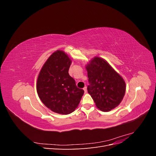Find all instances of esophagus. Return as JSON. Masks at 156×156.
<instances>
[{
    "label": "esophagus",
    "instance_id": "esophagus-1",
    "mask_svg": "<svg viewBox=\"0 0 156 156\" xmlns=\"http://www.w3.org/2000/svg\"><path fill=\"white\" fill-rule=\"evenodd\" d=\"M83 90H84V92H87V87H84V88H83Z\"/></svg>",
    "mask_w": 156,
    "mask_h": 156
}]
</instances>
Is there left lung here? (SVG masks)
Returning a JSON list of instances; mask_svg holds the SVG:
<instances>
[{
	"label": "left lung",
	"instance_id": "8db88e82",
	"mask_svg": "<svg viewBox=\"0 0 156 156\" xmlns=\"http://www.w3.org/2000/svg\"><path fill=\"white\" fill-rule=\"evenodd\" d=\"M88 94L99 109L107 112L119 105L126 92V83L105 60L96 57L87 66Z\"/></svg>",
	"mask_w": 156,
	"mask_h": 156
}]
</instances>
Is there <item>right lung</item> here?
<instances>
[{"label":"right lung","instance_id":"obj_1","mask_svg":"<svg viewBox=\"0 0 156 156\" xmlns=\"http://www.w3.org/2000/svg\"><path fill=\"white\" fill-rule=\"evenodd\" d=\"M72 61L62 51L52 54L42 67L37 81V92L49 109L68 115L76 108L84 94L68 73Z\"/></svg>","mask_w":156,"mask_h":156}]
</instances>
